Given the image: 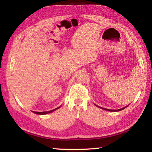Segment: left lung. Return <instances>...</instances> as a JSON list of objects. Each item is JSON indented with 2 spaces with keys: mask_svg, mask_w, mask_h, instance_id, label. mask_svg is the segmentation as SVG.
I'll use <instances>...</instances> for the list:
<instances>
[{
  "mask_svg": "<svg viewBox=\"0 0 152 152\" xmlns=\"http://www.w3.org/2000/svg\"><path fill=\"white\" fill-rule=\"evenodd\" d=\"M96 105V104H95ZM96 107H99L100 109H103V110H108V111H114V112H115V111H120V110H123L124 109H125L126 107H128V105L127 107H123V108H121V109H117V110H112V109H105V108H102V107H99V106H97V105H96Z\"/></svg>",
  "mask_w": 152,
  "mask_h": 152,
  "instance_id": "8db88e82",
  "label": "left lung"
}]
</instances>
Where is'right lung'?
Masks as SVG:
<instances>
[{
    "label": "right lung",
    "mask_w": 152,
    "mask_h": 152,
    "mask_svg": "<svg viewBox=\"0 0 152 152\" xmlns=\"http://www.w3.org/2000/svg\"><path fill=\"white\" fill-rule=\"evenodd\" d=\"M60 107H59L58 108H56V109H53V110H49V111H44V112H35V111H33V113H34L35 114H37V115H45V114H48V113H50L51 112L54 111V110L59 109V108H60Z\"/></svg>",
    "instance_id": "right-lung-1"
}]
</instances>
